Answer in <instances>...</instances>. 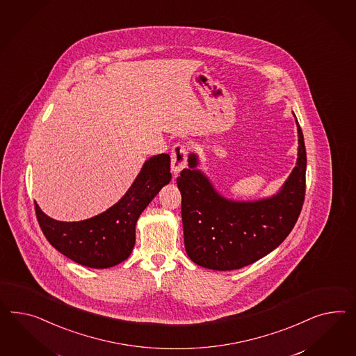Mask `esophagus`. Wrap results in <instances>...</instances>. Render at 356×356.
<instances>
[{"instance_id":"1","label":"esophagus","mask_w":356,"mask_h":356,"mask_svg":"<svg viewBox=\"0 0 356 356\" xmlns=\"http://www.w3.org/2000/svg\"><path fill=\"white\" fill-rule=\"evenodd\" d=\"M188 163V147L186 145L176 144L171 150V168L173 173L180 172Z\"/></svg>"}]
</instances>
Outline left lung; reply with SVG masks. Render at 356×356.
I'll return each mask as SVG.
<instances>
[{"label": "left lung", "instance_id": "obj_1", "mask_svg": "<svg viewBox=\"0 0 356 356\" xmlns=\"http://www.w3.org/2000/svg\"><path fill=\"white\" fill-rule=\"evenodd\" d=\"M297 165L275 195L257 201L222 197L197 168V154L177 177L181 193L184 243L191 259L204 268L232 270L261 259L289 236L306 193V147L298 120Z\"/></svg>", "mask_w": 356, "mask_h": 356}]
</instances>
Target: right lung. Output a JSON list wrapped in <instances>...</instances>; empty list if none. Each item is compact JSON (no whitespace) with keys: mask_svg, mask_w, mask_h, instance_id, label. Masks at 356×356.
<instances>
[{"mask_svg":"<svg viewBox=\"0 0 356 356\" xmlns=\"http://www.w3.org/2000/svg\"><path fill=\"white\" fill-rule=\"evenodd\" d=\"M171 158L158 154L145 162L124 195L105 212L81 221L49 218L35 203L40 228L50 245L89 268L114 267L134 250L136 222L164 185L171 181Z\"/></svg>","mask_w":356,"mask_h":356,"instance_id":"add662e5","label":"right lung"}]
</instances>
